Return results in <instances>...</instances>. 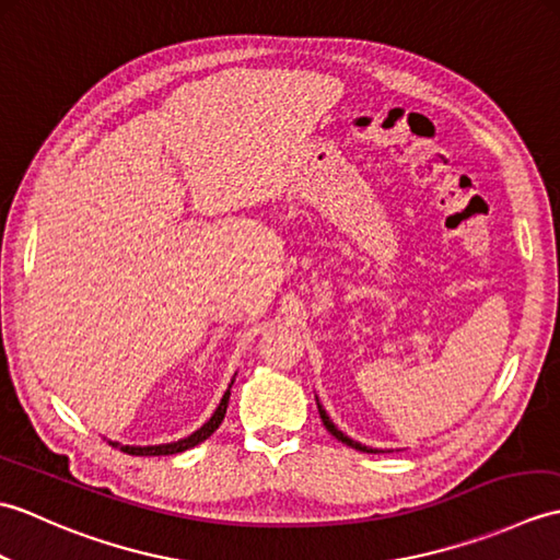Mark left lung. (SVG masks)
Wrapping results in <instances>:
<instances>
[{"mask_svg":"<svg viewBox=\"0 0 560 560\" xmlns=\"http://www.w3.org/2000/svg\"><path fill=\"white\" fill-rule=\"evenodd\" d=\"M317 409H319V419H323V423H325V428H327V431H329L331 435H335L337 440H341V443H347L349 447H353V450H361V452H377L375 447H368V445H361V443H355V440H351L349 435H343V433L339 431V428H337L335 423H331V419H329V416H327V411H325L323 407H319V401H317Z\"/></svg>","mask_w":560,"mask_h":560,"instance_id":"8db88e82","label":"left lung"}]
</instances>
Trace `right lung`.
<instances>
[{
  "label": "right lung",
  "mask_w": 560,
  "mask_h": 560,
  "mask_svg": "<svg viewBox=\"0 0 560 560\" xmlns=\"http://www.w3.org/2000/svg\"><path fill=\"white\" fill-rule=\"evenodd\" d=\"M235 380V377H233ZM231 380V385H233ZM231 385L229 389H225V395L221 399V404L217 407V411H213L211 419L199 428V431H195L192 435H187L183 440H177V443H165V445H147V447H139V445H120V443H113V440H108V443L113 447H120L122 452H127V455H139V457H159V455H175V452H185L189 447H195L199 443H205V440L217 431V428L221 425L223 416H225V409H229V397H231Z\"/></svg>",
  "instance_id": "obj_1"
}]
</instances>
